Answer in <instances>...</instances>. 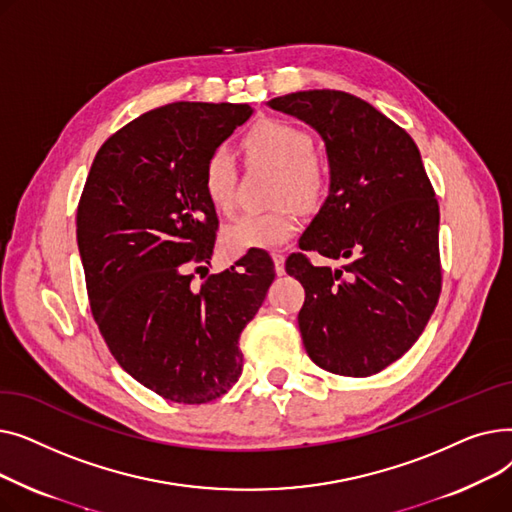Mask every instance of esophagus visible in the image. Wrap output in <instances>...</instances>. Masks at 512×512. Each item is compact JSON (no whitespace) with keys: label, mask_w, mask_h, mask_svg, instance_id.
Listing matches in <instances>:
<instances>
[{"label":"esophagus","mask_w":512,"mask_h":512,"mask_svg":"<svg viewBox=\"0 0 512 512\" xmlns=\"http://www.w3.org/2000/svg\"><path fill=\"white\" fill-rule=\"evenodd\" d=\"M272 259H274V265H276V274L282 276L284 274V255L282 253H272Z\"/></svg>","instance_id":"obj_1"}]
</instances>
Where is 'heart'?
<instances>
[{"label":"heart","mask_w":512,"mask_h":512,"mask_svg":"<svg viewBox=\"0 0 512 512\" xmlns=\"http://www.w3.org/2000/svg\"><path fill=\"white\" fill-rule=\"evenodd\" d=\"M247 155L265 161L282 172L276 188V203L284 205L267 213H245L222 232V247L230 257L251 251L274 249L297 232L299 220L294 203L301 209L317 207L330 188V174L315 157L311 132L286 120H263L245 134ZM203 188L209 203L228 213L234 209L236 157L228 147H215L203 168Z\"/></svg>","instance_id":"obj_1"}]
</instances>
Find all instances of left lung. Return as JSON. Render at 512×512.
Masks as SVG:
<instances>
[{"instance_id":"obj_1","label":"left lung","mask_w":512,"mask_h":512,"mask_svg":"<svg viewBox=\"0 0 512 512\" xmlns=\"http://www.w3.org/2000/svg\"><path fill=\"white\" fill-rule=\"evenodd\" d=\"M270 107L326 143L330 195L286 272L305 288L299 328L315 365L348 378L386 369L417 342L440 290V207L411 134L351 93L315 89ZM305 250L342 258L317 268Z\"/></svg>"}]
</instances>
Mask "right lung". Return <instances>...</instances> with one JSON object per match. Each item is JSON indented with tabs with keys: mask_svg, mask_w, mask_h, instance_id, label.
<instances>
[{
	"mask_svg": "<svg viewBox=\"0 0 512 512\" xmlns=\"http://www.w3.org/2000/svg\"><path fill=\"white\" fill-rule=\"evenodd\" d=\"M251 114L247 103L176 101L139 116L101 145L78 201V251L107 348L139 384L182 405L236 384L240 332L276 276L270 257L247 253L193 284L218 232L205 161Z\"/></svg>",
	"mask_w": 512,
	"mask_h": 512,
	"instance_id": "1",
	"label": "right lung"
}]
</instances>
